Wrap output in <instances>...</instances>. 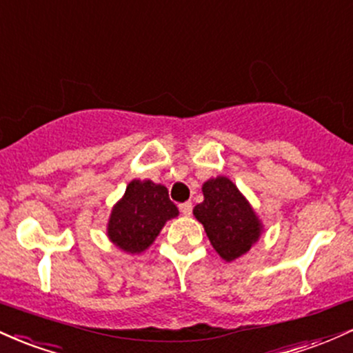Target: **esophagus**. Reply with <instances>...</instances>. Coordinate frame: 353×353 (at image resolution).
<instances>
[{"label":"esophagus","mask_w":353,"mask_h":353,"mask_svg":"<svg viewBox=\"0 0 353 353\" xmlns=\"http://www.w3.org/2000/svg\"><path fill=\"white\" fill-rule=\"evenodd\" d=\"M179 210L184 216H190L192 214V202H182L179 204Z\"/></svg>","instance_id":"34e87169"}]
</instances>
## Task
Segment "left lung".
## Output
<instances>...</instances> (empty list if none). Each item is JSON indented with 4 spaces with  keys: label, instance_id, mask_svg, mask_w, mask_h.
<instances>
[{
    "label": "left lung",
    "instance_id": "8db88e82",
    "mask_svg": "<svg viewBox=\"0 0 353 353\" xmlns=\"http://www.w3.org/2000/svg\"><path fill=\"white\" fill-rule=\"evenodd\" d=\"M204 201L194 216L204 225L210 244L224 261H236L261 236V224L232 181L216 177L202 185Z\"/></svg>",
    "mask_w": 353,
    "mask_h": 353
}]
</instances>
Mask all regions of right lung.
<instances>
[{
	"label": "right lung",
	"instance_id": "right-lung-1",
	"mask_svg": "<svg viewBox=\"0 0 353 353\" xmlns=\"http://www.w3.org/2000/svg\"><path fill=\"white\" fill-rule=\"evenodd\" d=\"M179 214L164 185L152 181H132L114 205L108 236L129 254L143 252L152 244L165 221Z\"/></svg>",
	"mask_w": 353,
	"mask_h": 353
}]
</instances>
